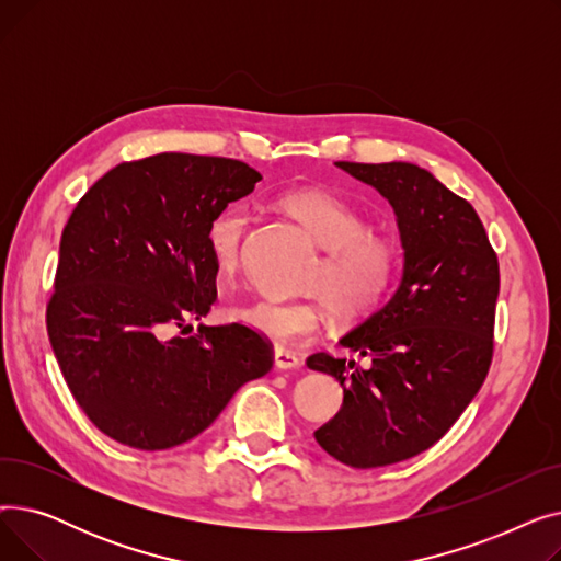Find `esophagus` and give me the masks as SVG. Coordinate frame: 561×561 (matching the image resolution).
Masks as SVG:
<instances>
[{"mask_svg": "<svg viewBox=\"0 0 561 561\" xmlns=\"http://www.w3.org/2000/svg\"><path fill=\"white\" fill-rule=\"evenodd\" d=\"M302 366V359L298 355H293L288 350H275V368L279 370H296Z\"/></svg>", "mask_w": 561, "mask_h": 561, "instance_id": "esophagus-1", "label": "esophagus"}]
</instances>
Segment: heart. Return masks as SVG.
<instances>
[{"label": "heart", "mask_w": 561, "mask_h": 561, "mask_svg": "<svg viewBox=\"0 0 561 561\" xmlns=\"http://www.w3.org/2000/svg\"><path fill=\"white\" fill-rule=\"evenodd\" d=\"M284 209L305 225L325 259L307 279L339 320H359L375 311L389 293L400 252L387 233L368 229V220L345 199L328 191H298L282 199ZM250 214L229 206L216 214L204 231L209 259L220 275H233L243 259ZM233 318L277 347L311 341L322 325L320 302L256 298L236 307Z\"/></svg>", "instance_id": "heart-1"}]
</instances>
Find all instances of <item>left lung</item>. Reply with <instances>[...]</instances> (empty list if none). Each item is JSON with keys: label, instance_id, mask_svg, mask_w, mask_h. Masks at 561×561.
<instances>
[{"label": "left lung", "instance_id": "8db88e82", "mask_svg": "<svg viewBox=\"0 0 561 561\" xmlns=\"http://www.w3.org/2000/svg\"><path fill=\"white\" fill-rule=\"evenodd\" d=\"M393 206L404 250L393 298L341 339L370 359L316 352L311 370L343 387L339 414L313 432L352 468H377L432 448L484 385L493 357L497 256L463 197L414 163L336 161Z\"/></svg>", "mask_w": 561, "mask_h": 561}]
</instances>
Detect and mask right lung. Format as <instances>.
<instances>
[{
    "label": "right lung",
    "instance_id": "right-lung-1",
    "mask_svg": "<svg viewBox=\"0 0 561 561\" xmlns=\"http://www.w3.org/2000/svg\"><path fill=\"white\" fill-rule=\"evenodd\" d=\"M243 161L163 152L108 170L64 229L47 336L83 414L138 450L182 446L209 427L273 350L241 322L172 328L209 313V220L254 191Z\"/></svg>",
    "mask_w": 561,
    "mask_h": 561
}]
</instances>
